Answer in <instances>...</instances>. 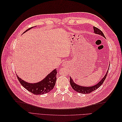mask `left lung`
<instances>
[{
  "label": "left lung",
  "instance_id": "left-lung-1",
  "mask_svg": "<svg viewBox=\"0 0 122 122\" xmlns=\"http://www.w3.org/2000/svg\"><path fill=\"white\" fill-rule=\"evenodd\" d=\"M94 28V33L96 34L97 35H99L102 36H103L104 38H105V36H104L103 33L102 32V31L101 30L97 27H96L95 26L93 27ZM109 68V66L108 67V69L107 71L105 76H104V77H103L102 79L100 80V81L97 83L96 84H95L94 86H80V85H78L76 84V83H75L74 82V81L73 80L72 78L71 77H70V84L72 86V87L73 88V89L74 90H75L76 92H78L79 93H81V94H88L90 93L91 92H93L94 91L97 90V88H98L101 85L103 84V83L104 82V80L106 78V77L107 76V73L108 72V70Z\"/></svg>",
  "mask_w": 122,
  "mask_h": 122
}]
</instances>
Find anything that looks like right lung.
Instances as JSON below:
<instances>
[{
  "label": "right lung",
  "mask_w": 122,
  "mask_h": 122,
  "mask_svg": "<svg viewBox=\"0 0 122 122\" xmlns=\"http://www.w3.org/2000/svg\"><path fill=\"white\" fill-rule=\"evenodd\" d=\"M35 27V26H34ZM30 27L25 31L23 34L28 30L31 29ZM56 69H54L48 74L43 80L36 83H29L22 79L18 76L17 74V76L18 80L19 81L21 84L27 91L35 95H43L48 93L52 90L56 83Z\"/></svg>",
  "instance_id": "right-lung-1"
}]
</instances>
